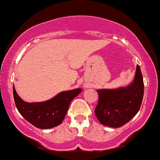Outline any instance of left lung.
Masks as SVG:
<instances>
[{
	"mask_svg": "<svg viewBox=\"0 0 160 160\" xmlns=\"http://www.w3.org/2000/svg\"><path fill=\"white\" fill-rule=\"evenodd\" d=\"M99 100L94 112L102 125L119 128L130 121L141 108L143 81L137 65L134 82L126 88L98 90Z\"/></svg>",
	"mask_w": 160,
	"mask_h": 160,
	"instance_id": "8db88e82",
	"label": "left lung"
}]
</instances>
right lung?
I'll return each instance as SVG.
<instances>
[{
    "label": "right lung",
    "mask_w": 160,
    "mask_h": 160,
    "mask_svg": "<svg viewBox=\"0 0 160 160\" xmlns=\"http://www.w3.org/2000/svg\"><path fill=\"white\" fill-rule=\"evenodd\" d=\"M12 91L16 107L24 119L36 128L48 129L62 123L71 101L82 90L62 91L51 100L39 103H27L22 100L17 94L14 85Z\"/></svg>",
    "instance_id": "1"
}]
</instances>
